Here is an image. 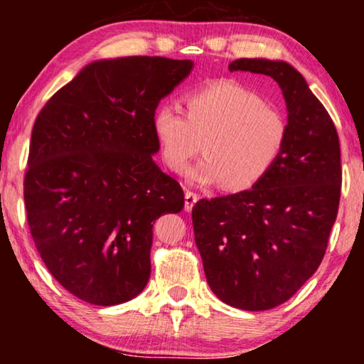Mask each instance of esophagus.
Wrapping results in <instances>:
<instances>
[{
    "label": "esophagus",
    "instance_id": "obj_1",
    "mask_svg": "<svg viewBox=\"0 0 364 364\" xmlns=\"http://www.w3.org/2000/svg\"><path fill=\"white\" fill-rule=\"evenodd\" d=\"M197 200H198L197 193L187 191L186 192V210L191 212L192 208H193V205H196V203H197Z\"/></svg>",
    "mask_w": 364,
    "mask_h": 364
}]
</instances>
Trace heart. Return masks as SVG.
<instances>
[{
  "instance_id": "obj_1",
  "label": "heart",
  "mask_w": 364,
  "mask_h": 364,
  "mask_svg": "<svg viewBox=\"0 0 364 364\" xmlns=\"http://www.w3.org/2000/svg\"><path fill=\"white\" fill-rule=\"evenodd\" d=\"M187 114L162 104L152 116V129L164 164L182 172L200 151L205 157L188 168V181L220 186L230 192L255 187L265 178L287 142V121L255 91L235 81H215L186 96Z\"/></svg>"
}]
</instances>
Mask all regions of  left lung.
I'll list each match as a JSON object with an SVG mask.
<instances>
[{
	"instance_id": "8db88e82",
	"label": "left lung",
	"mask_w": 364,
	"mask_h": 364,
	"mask_svg": "<svg viewBox=\"0 0 364 364\" xmlns=\"http://www.w3.org/2000/svg\"><path fill=\"white\" fill-rule=\"evenodd\" d=\"M228 69L265 74L280 86L287 142L262 182L202 198L192 223L212 291L233 308L262 311L290 300L320 267L340 205V141L325 106L288 63L243 58Z\"/></svg>"
}]
</instances>
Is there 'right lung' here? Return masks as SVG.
I'll return each instance as SVG.
<instances>
[{"instance_id":"right-lung-1","label":"right lung","mask_w":364,"mask_h":364,"mask_svg":"<svg viewBox=\"0 0 364 364\" xmlns=\"http://www.w3.org/2000/svg\"><path fill=\"white\" fill-rule=\"evenodd\" d=\"M193 68L127 56L82 68L38 114L24 176L34 245L79 300L112 306L151 277L152 227L183 208V191L152 156V116Z\"/></svg>"}]
</instances>
